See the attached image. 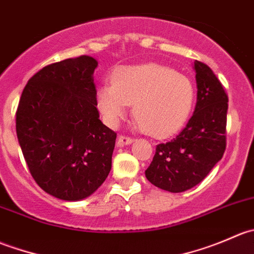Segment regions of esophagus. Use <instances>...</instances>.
<instances>
[{
	"instance_id": "1",
	"label": "esophagus",
	"mask_w": 254,
	"mask_h": 254,
	"mask_svg": "<svg viewBox=\"0 0 254 254\" xmlns=\"http://www.w3.org/2000/svg\"><path fill=\"white\" fill-rule=\"evenodd\" d=\"M132 141H134V139L130 136H125V135H119V137H118V141H117V145L118 146H124V145H130Z\"/></svg>"
}]
</instances>
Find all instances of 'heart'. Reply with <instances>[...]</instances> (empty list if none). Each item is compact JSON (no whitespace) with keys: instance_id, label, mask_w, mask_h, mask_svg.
<instances>
[{"instance_id":"heart-1","label":"heart","mask_w":254,"mask_h":254,"mask_svg":"<svg viewBox=\"0 0 254 254\" xmlns=\"http://www.w3.org/2000/svg\"><path fill=\"white\" fill-rule=\"evenodd\" d=\"M97 104L109 124H117L129 104L146 134L166 137L176 134L190 118L195 87L187 76L158 64L123 66L112 83L98 89Z\"/></svg>"}]
</instances>
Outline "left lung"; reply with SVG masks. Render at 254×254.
<instances>
[{"label": "left lung", "mask_w": 254, "mask_h": 254, "mask_svg": "<svg viewBox=\"0 0 254 254\" xmlns=\"http://www.w3.org/2000/svg\"><path fill=\"white\" fill-rule=\"evenodd\" d=\"M196 106L193 117L175 139L158 143L145 171L148 182L163 190L181 193L209 175L226 148L229 97L206 64L194 61Z\"/></svg>", "instance_id": "obj_1"}]
</instances>
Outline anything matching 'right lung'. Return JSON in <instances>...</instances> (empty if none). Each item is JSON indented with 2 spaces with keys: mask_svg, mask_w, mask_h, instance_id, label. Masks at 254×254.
<instances>
[{
  "mask_svg": "<svg viewBox=\"0 0 254 254\" xmlns=\"http://www.w3.org/2000/svg\"><path fill=\"white\" fill-rule=\"evenodd\" d=\"M97 66L87 55L45 66L25 84L16 112L30 175L61 200L87 198L111 172L117 134L99 120Z\"/></svg>",
  "mask_w": 254,
  "mask_h": 254,
  "instance_id": "add662e5",
  "label": "right lung"
}]
</instances>
